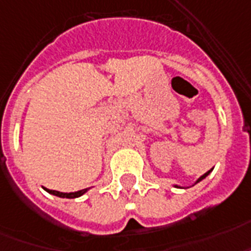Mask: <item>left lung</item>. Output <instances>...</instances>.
Here are the masks:
<instances>
[{
  "instance_id": "1",
  "label": "left lung",
  "mask_w": 251,
  "mask_h": 251,
  "mask_svg": "<svg viewBox=\"0 0 251 251\" xmlns=\"http://www.w3.org/2000/svg\"><path fill=\"white\" fill-rule=\"evenodd\" d=\"M211 172H213V169H210V170H209V172H206V173H205V174H203V175H201V176H200V178L197 179L196 182L193 183L192 185H195V184H197V183H200V182H201V180H202V179H205V178H206L207 175L210 174ZM174 187H175V188H188V187H180V185H176V184H174Z\"/></svg>"
}]
</instances>
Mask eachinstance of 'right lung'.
<instances>
[{"mask_svg":"<svg viewBox=\"0 0 251 251\" xmlns=\"http://www.w3.org/2000/svg\"><path fill=\"white\" fill-rule=\"evenodd\" d=\"M44 189L48 193H50V195H54V196L62 197V199H77V197H81L82 195H85V193H86L90 188H85V189H81V191H77V192H69V193L59 192V191H54V189L45 188V187H44Z\"/></svg>","mask_w":251,"mask_h":251,"instance_id":"right-lung-1","label":"right lung"}]
</instances>
